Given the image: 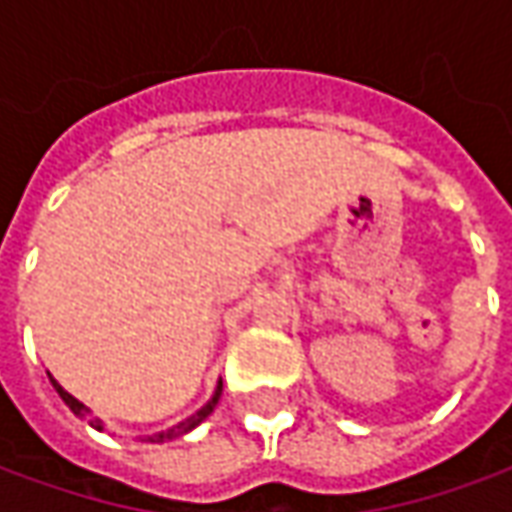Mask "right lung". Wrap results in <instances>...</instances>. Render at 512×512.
<instances>
[{
	"label": "right lung",
	"mask_w": 512,
	"mask_h": 512,
	"mask_svg": "<svg viewBox=\"0 0 512 512\" xmlns=\"http://www.w3.org/2000/svg\"><path fill=\"white\" fill-rule=\"evenodd\" d=\"M50 384H52V387H55V392L61 395V401H64L66 406H69V409H72V415L89 417V423H92L95 429H100V420H97V417H92V409H89V406H83V403L78 401V398H72V395H69V392H66V389L61 387V384H58L55 378H52V375H50ZM221 389H224V384L218 381V387H215V392H212V398L207 403H204V406H201L198 412H193V415H190V417H184L182 423H176V426H170V429L156 431V434H151V437H145V443H168V440L184 437L187 431L196 429L198 423H204V420H207V417L212 415V409L218 406V398H221Z\"/></svg>",
	"instance_id": "add662e5"
}]
</instances>
